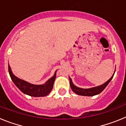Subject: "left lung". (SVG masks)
I'll return each instance as SVG.
<instances>
[{
    "mask_svg": "<svg viewBox=\"0 0 126 126\" xmlns=\"http://www.w3.org/2000/svg\"><path fill=\"white\" fill-rule=\"evenodd\" d=\"M113 75H114V74H113V76L111 77L109 79L107 82H105L104 84H102V85L100 86H96V87H93V88H88V89L81 88L77 87L76 86H75L74 84H73L72 79H71V78L69 77L70 86H71V89H72V90H73L74 93H76L77 94L82 95V96H94V95H96V94L100 93L101 92H102V91H103L105 88H106L107 86L109 84V83L110 82L112 79L113 78Z\"/></svg>",
    "mask_w": 126,
    "mask_h": 126,
    "instance_id": "8db88e82",
    "label": "left lung"
}]
</instances>
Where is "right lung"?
Returning <instances> with one entry per match:
<instances>
[{"label": "right lung", "mask_w": 126, "mask_h": 126, "mask_svg": "<svg viewBox=\"0 0 126 126\" xmlns=\"http://www.w3.org/2000/svg\"><path fill=\"white\" fill-rule=\"evenodd\" d=\"M8 69L9 73L11 79L13 80V83L24 94L30 95L31 96H34V97L45 96L49 94L53 88V83L56 78L57 71H55L54 75L48 80L45 84L36 85V84H31L26 81L21 79L14 76L11 71L9 64L8 65Z\"/></svg>", "instance_id": "obj_1"}]
</instances>
